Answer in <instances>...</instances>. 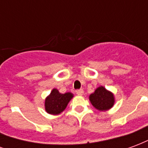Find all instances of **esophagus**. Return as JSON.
<instances>
[{
	"label": "esophagus",
	"instance_id": "34e87169",
	"mask_svg": "<svg viewBox=\"0 0 148 148\" xmlns=\"http://www.w3.org/2000/svg\"><path fill=\"white\" fill-rule=\"evenodd\" d=\"M76 93H77V95H78V96H82V95H83L84 90H82V89H81V90H76Z\"/></svg>",
	"mask_w": 148,
	"mask_h": 148
}]
</instances>
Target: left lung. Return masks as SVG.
Returning <instances> with one entry per match:
<instances>
[{
	"label": "left lung",
	"instance_id": "obj_1",
	"mask_svg": "<svg viewBox=\"0 0 148 148\" xmlns=\"http://www.w3.org/2000/svg\"><path fill=\"white\" fill-rule=\"evenodd\" d=\"M92 106L98 111H107L114 106L115 97L113 93L101 86L97 88L89 97Z\"/></svg>",
	"mask_w": 148,
	"mask_h": 148
}]
</instances>
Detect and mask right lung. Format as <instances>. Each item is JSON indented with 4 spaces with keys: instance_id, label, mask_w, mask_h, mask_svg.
Wrapping results in <instances>:
<instances>
[{
    "instance_id": "1",
    "label": "right lung",
    "mask_w": 148,
    "mask_h": 148,
    "mask_svg": "<svg viewBox=\"0 0 148 148\" xmlns=\"http://www.w3.org/2000/svg\"><path fill=\"white\" fill-rule=\"evenodd\" d=\"M74 97L72 93H59L57 89H53L45 99L46 112L51 115H58L64 111L68 103Z\"/></svg>"
}]
</instances>
